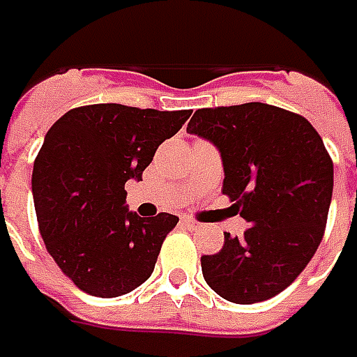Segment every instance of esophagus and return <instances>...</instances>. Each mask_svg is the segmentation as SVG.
<instances>
[{"label":"esophagus","instance_id":"esophagus-1","mask_svg":"<svg viewBox=\"0 0 357 357\" xmlns=\"http://www.w3.org/2000/svg\"><path fill=\"white\" fill-rule=\"evenodd\" d=\"M183 227L190 228V230H195V228H199L200 225L197 220H192V218H183Z\"/></svg>","mask_w":357,"mask_h":357}]
</instances>
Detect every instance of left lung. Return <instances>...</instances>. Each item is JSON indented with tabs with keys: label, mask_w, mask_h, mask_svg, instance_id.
I'll use <instances>...</instances> for the list:
<instances>
[{
	"label": "left lung",
	"mask_w": 357,
	"mask_h": 357,
	"mask_svg": "<svg viewBox=\"0 0 357 357\" xmlns=\"http://www.w3.org/2000/svg\"><path fill=\"white\" fill-rule=\"evenodd\" d=\"M186 130L220 151L222 192L250 222L200 258L204 280L234 304L280 294L322 242L334 188L322 137L302 115L266 103L199 109Z\"/></svg>",
	"instance_id": "obj_1"
}]
</instances>
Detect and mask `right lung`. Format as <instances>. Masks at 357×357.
I'll return each instance as SVG.
<instances>
[{
  "instance_id": "right-lung-1",
  "label": "right lung",
  "mask_w": 357,
  "mask_h": 357,
  "mask_svg": "<svg viewBox=\"0 0 357 357\" xmlns=\"http://www.w3.org/2000/svg\"><path fill=\"white\" fill-rule=\"evenodd\" d=\"M188 117L99 103L67 111L47 130L33 162L35 213L47 252L79 290L117 298L153 274L178 218L130 213L125 183L143 178L158 144Z\"/></svg>"
}]
</instances>
